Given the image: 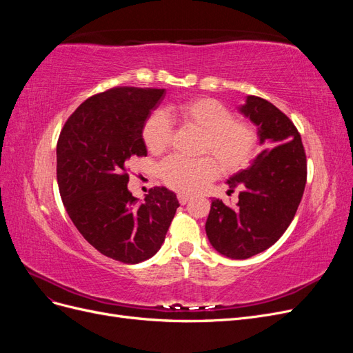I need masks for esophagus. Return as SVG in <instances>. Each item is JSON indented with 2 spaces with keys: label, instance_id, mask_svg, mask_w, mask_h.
I'll return each mask as SVG.
<instances>
[{
  "label": "esophagus",
  "instance_id": "1",
  "mask_svg": "<svg viewBox=\"0 0 353 353\" xmlns=\"http://www.w3.org/2000/svg\"><path fill=\"white\" fill-rule=\"evenodd\" d=\"M190 199H191V197H190L188 194H178V200H179L181 205H185V203H187Z\"/></svg>",
  "mask_w": 353,
  "mask_h": 353
}]
</instances>
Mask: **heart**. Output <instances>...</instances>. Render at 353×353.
Segmentation results:
<instances>
[{
	"mask_svg": "<svg viewBox=\"0 0 353 353\" xmlns=\"http://www.w3.org/2000/svg\"><path fill=\"white\" fill-rule=\"evenodd\" d=\"M169 117L181 125L201 134L200 157L185 160L169 156L159 165V175L163 183L179 193H193L218 174L237 172L250 163L258 147V132L245 121L234 119L232 112L221 101L199 97L178 104L168 110ZM163 112H154L143 125V141L147 150L159 154L165 152L172 140V123Z\"/></svg>",
	"mask_w": 353,
	"mask_h": 353,
	"instance_id": "b5f03b06",
	"label": "heart"
}]
</instances>
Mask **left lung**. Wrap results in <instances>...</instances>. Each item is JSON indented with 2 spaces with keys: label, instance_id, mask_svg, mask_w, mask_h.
<instances>
[{
  "label": "left lung",
  "instance_id": "left-lung-1",
  "mask_svg": "<svg viewBox=\"0 0 353 353\" xmlns=\"http://www.w3.org/2000/svg\"><path fill=\"white\" fill-rule=\"evenodd\" d=\"M240 112L258 126L259 143L270 147L227 181L228 194L240 190L236 206L212 200L208 239L231 259L252 258L283 236L301 205L307 174L301 134L280 109L249 95Z\"/></svg>",
  "mask_w": 353,
  "mask_h": 353
}]
</instances>
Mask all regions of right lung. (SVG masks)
<instances>
[{"instance_id": "right-lung-1", "label": "right lung", "mask_w": 353, "mask_h": 353, "mask_svg": "<svg viewBox=\"0 0 353 353\" xmlns=\"http://www.w3.org/2000/svg\"><path fill=\"white\" fill-rule=\"evenodd\" d=\"M165 90L119 87L85 100L57 141L63 205L82 237L123 263L157 253L179 206L175 193L154 187L140 203L128 190V160L147 156L143 125Z\"/></svg>"}]
</instances>
